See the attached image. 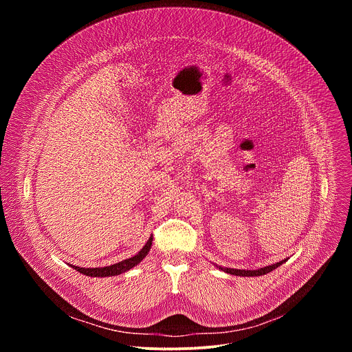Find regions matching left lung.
I'll return each instance as SVG.
<instances>
[{"instance_id": "obj_1", "label": "left lung", "mask_w": 352, "mask_h": 352, "mask_svg": "<svg viewBox=\"0 0 352 352\" xmlns=\"http://www.w3.org/2000/svg\"><path fill=\"white\" fill-rule=\"evenodd\" d=\"M287 259L278 262V263H274L272 266H266V267H261L258 270H241V269H228V267H221V266H217L219 269H221L223 272L226 273H230V274H234V276H241V277H258V276H263V274H267L270 273L272 270L277 269L278 266H281Z\"/></svg>"}]
</instances>
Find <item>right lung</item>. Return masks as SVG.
Listing matches in <instances>:
<instances>
[{"mask_svg":"<svg viewBox=\"0 0 352 352\" xmlns=\"http://www.w3.org/2000/svg\"><path fill=\"white\" fill-rule=\"evenodd\" d=\"M152 242H153V236H150L146 242V245L139 250V252L129 258V259H125L122 262H118L116 265H111V266H106V267H93V269H85V267H78V266H72L76 272L85 274V276H89V277H110V276H118L121 273H125L128 270H131L132 267H135L138 263H140L146 255L148 254L150 248H152Z\"/></svg>","mask_w":352,"mask_h":352,"instance_id":"right-lung-1","label":"right lung"}]
</instances>
